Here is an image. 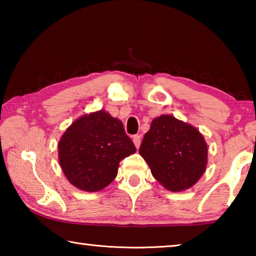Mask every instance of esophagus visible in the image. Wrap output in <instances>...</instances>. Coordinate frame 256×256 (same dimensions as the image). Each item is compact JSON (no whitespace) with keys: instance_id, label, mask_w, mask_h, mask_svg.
I'll return each instance as SVG.
<instances>
[{"instance_id":"esophagus-1","label":"esophagus","mask_w":256,"mask_h":256,"mask_svg":"<svg viewBox=\"0 0 256 256\" xmlns=\"http://www.w3.org/2000/svg\"><path fill=\"white\" fill-rule=\"evenodd\" d=\"M133 142H134V144H136V148H138V146H140V144H141V136H133Z\"/></svg>"}]
</instances>
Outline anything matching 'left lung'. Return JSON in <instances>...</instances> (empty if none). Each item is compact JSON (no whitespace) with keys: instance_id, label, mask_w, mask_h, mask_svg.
<instances>
[{"instance_id":"obj_1","label":"left lung","mask_w":256,"mask_h":256,"mask_svg":"<svg viewBox=\"0 0 256 256\" xmlns=\"http://www.w3.org/2000/svg\"><path fill=\"white\" fill-rule=\"evenodd\" d=\"M138 152L151 172L170 190H184L200 180L206 166L204 138L192 125L162 115L144 134Z\"/></svg>"}]
</instances>
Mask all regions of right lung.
Returning a JSON list of instances; mask_svg holds the SVG:
<instances>
[{
    "label": "right lung",
    "mask_w": 256,
    "mask_h": 256,
    "mask_svg": "<svg viewBox=\"0 0 256 256\" xmlns=\"http://www.w3.org/2000/svg\"><path fill=\"white\" fill-rule=\"evenodd\" d=\"M136 151L123 123L105 110L78 118L58 144L60 164L66 178L88 192L110 184L120 160Z\"/></svg>",
    "instance_id": "right-lung-1"
}]
</instances>
